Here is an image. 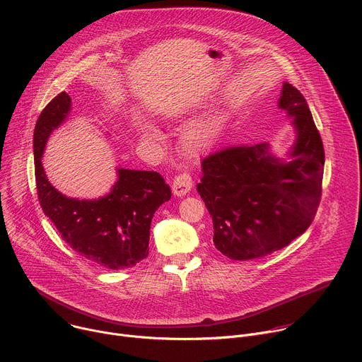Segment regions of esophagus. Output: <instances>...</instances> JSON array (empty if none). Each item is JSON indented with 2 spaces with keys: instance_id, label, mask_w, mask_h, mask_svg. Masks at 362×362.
I'll list each match as a JSON object with an SVG mask.
<instances>
[{
  "instance_id": "esophagus-1",
  "label": "esophagus",
  "mask_w": 362,
  "mask_h": 362,
  "mask_svg": "<svg viewBox=\"0 0 362 362\" xmlns=\"http://www.w3.org/2000/svg\"><path fill=\"white\" fill-rule=\"evenodd\" d=\"M192 186H193L192 176L185 172V173L177 175V176L173 179L172 190H173V194H176V196H185L186 193H189V190L192 189Z\"/></svg>"
}]
</instances>
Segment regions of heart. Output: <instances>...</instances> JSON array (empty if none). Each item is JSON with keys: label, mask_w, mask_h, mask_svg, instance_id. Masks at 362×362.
Returning <instances> with one entry per match:
<instances>
[{"label": "heart", "mask_w": 362, "mask_h": 362, "mask_svg": "<svg viewBox=\"0 0 362 362\" xmlns=\"http://www.w3.org/2000/svg\"><path fill=\"white\" fill-rule=\"evenodd\" d=\"M140 129L146 139L160 140V133L153 124L143 123ZM215 133H216V124L211 120L194 124L183 134V140H182L183 150L187 154H190V156H196V154L202 153L204 148H208L212 144Z\"/></svg>", "instance_id": "b5f03b06"}]
</instances>
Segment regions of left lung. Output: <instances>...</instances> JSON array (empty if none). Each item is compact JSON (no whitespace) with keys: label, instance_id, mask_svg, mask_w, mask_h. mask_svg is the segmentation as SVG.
Segmentation results:
<instances>
[{"label":"left lung","instance_id":"obj_1","mask_svg":"<svg viewBox=\"0 0 362 362\" xmlns=\"http://www.w3.org/2000/svg\"><path fill=\"white\" fill-rule=\"evenodd\" d=\"M278 107L296 132L289 162L268 143L226 147L202 162L197 192L214 221V243L233 261L289 245L313 223L321 200L325 153L306 100L285 83Z\"/></svg>","mask_w":362,"mask_h":362}]
</instances>
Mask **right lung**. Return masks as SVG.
<instances>
[{"label":"right lung","instance_id":"1","mask_svg":"<svg viewBox=\"0 0 362 362\" xmlns=\"http://www.w3.org/2000/svg\"><path fill=\"white\" fill-rule=\"evenodd\" d=\"M71 98L60 93L41 112L34 129L35 183L42 212L63 240L91 264L112 269L137 265L148 255L150 223L172 196L158 172L117 169L112 192L100 199H71L51 185L41 165L49 134L69 116Z\"/></svg>","mask_w":362,"mask_h":362}]
</instances>
